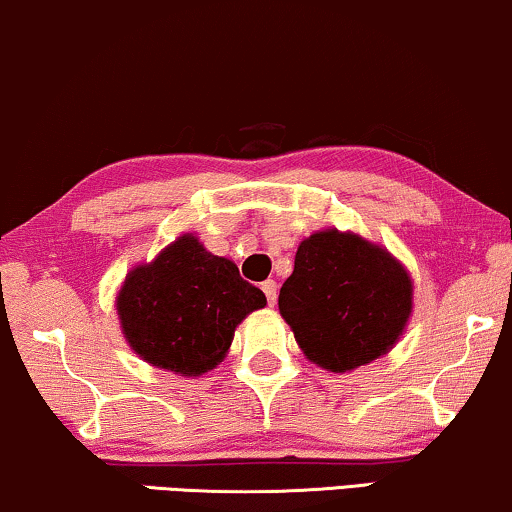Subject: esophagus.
<instances>
[{
    "label": "esophagus",
    "instance_id": "obj_1",
    "mask_svg": "<svg viewBox=\"0 0 512 512\" xmlns=\"http://www.w3.org/2000/svg\"><path fill=\"white\" fill-rule=\"evenodd\" d=\"M262 292L266 294V301L273 306V301H276V280H264Z\"/></svg>",
    "mask_w": 512,
    "mask_h": 512
}]
</instances>
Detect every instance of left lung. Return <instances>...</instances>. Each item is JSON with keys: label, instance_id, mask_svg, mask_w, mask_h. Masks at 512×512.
Masks as SVG:
<instances>
[{"label": "left lung", "instance_id": "obj_1", "mask_svg": "<svg viewBox=\"0 0 512 512\" xmlns=\"http://www.w3.org/2000/svg\"><path fill=\"white\" fill-rule=\"evenodd\" d=\"M278 308L306 359L348 373L397 345L413 313V278L387 248L329 227L299 243Z\"/></svg>", "mask_w": 512, "mask_h": 512}]
</instances>
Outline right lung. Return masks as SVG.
<instances>
[{
	"instance_id": "add662e5",
	"label": "right lung",
	"mask_w": 512,
	"mask_h": 512,
	"mask_svg": "<svg viewBox=\"0 0 512 512\" xmlns=\"http://www.w3.org/2000/svg\"><path fill=\"white\" fill-rule=\"evenodd\" d=\"M266 306L232 259L181 234L153 262L136 264L115 294L122 336L155 369L197 378L227 357L234 331Z\"/></svg>"
}]
</instances>
